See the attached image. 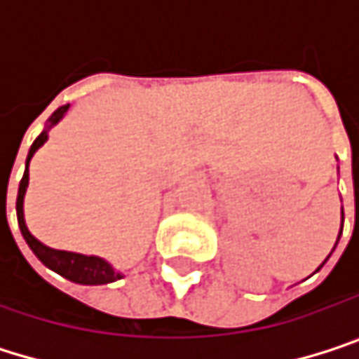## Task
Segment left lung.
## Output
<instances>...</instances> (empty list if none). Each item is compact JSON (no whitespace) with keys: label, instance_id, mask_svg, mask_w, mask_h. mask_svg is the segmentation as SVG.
<instances>
[{"label":"left lung","instance_id":"obj_1","mask_svg":"<svg viewBox=\"0 0 359 359\" xmlns=\"http://www.w3.org/2000/svg\"><path fill=\"white\" fill-rule=\"evenodd\" d=\"M341 231H343V226H341ZM339 237H341V233H339ZM337 243H339V239H337ZM337 243H334V245H337ZM324 264V262H323ZM320 268H323V266H320Z\"/></svg>","mask_w":359,"mask_h":359}]
</instances>
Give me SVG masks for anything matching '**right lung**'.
Wrapping results in <instances>:
<instances>
[{"label":"right lung","mask_w":359,"mask_h":359,"mask_svg":"<svg viewBox=\"0 0 359 359\" xmlns=\"http://www.w3.org/2000/svg\"><path fill=\"white\" fill-rule=\"evenodd\" d=\"M68 111V106H62L57 108L51 116H49V124L47 128L39 135L35 139V143L31 145V151H29V158H27V170H25V177L20 180V187H18V199H16V214H18V226H20V233L25 237V241L29 243V248L33 250L36 257L47 266L51 268L53 272L62 274L64 278L72 280V283H79V285H108L114 283L118 278H122V274L118 270H114L104 257H97V255H83V253H74V251H62V250H51L47 245H43L39 239H35L31 235V231L27 229V222H25V193H27V187H29V162L31 158L35 156V151L47 141V130L57 124L64 114Z\"/></svg>","instance_id":"right-lung-1"}]
</instances>
